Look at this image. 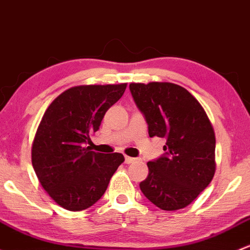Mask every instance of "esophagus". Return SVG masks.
<instances>
[{"label":"esophagus","instance_id":"1","mask_svg":"<svg viewBox=\"0 0 250 250\" xmlns=\"http://www.w3.org/2000/svg\"><path fill=\"white\" fill-rule=\"evenodd\" d=\"M135 160H136V158H133V157H128V156L125 157V164H130V163H134Z\"/></svg>","mask_w":250,"mask_h":250}]
</instances>
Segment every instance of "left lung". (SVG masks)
Wrapping results in <instances>:
<instances>
[{"instance_id":"1","label":"left lung","mask_w":250,"mask_h":250,"mask_svg":"<svg viewBox=\"0 0 250 250\" xmlns=\"http://www.w3.org/2000/svg\"><path fill=\"white\" fill-rule=\"evenodd\" d=\"M129 90L145 116L148 135L167 139L165 153L147 163L141 191L164 211L185 208L214 176L213 127L201 104L182 86L133 83Z\"/></svg>"}]
</instances>
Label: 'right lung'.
Returning a JSON list of instances; mask_svg holds the SVG:
<instances>
[{"label": "right lung", "mask_w": 250, "mask_h": 250, "mask_svg": "<svg viewBox=\"0 0 250 250\" xmlns=\"http://www.w3.org/2000/svg\"><path fill=\"white\" fill-rule=\"evenodd\" d=\"M125 87L127 83L75 86L44 112L32 144V165L42 187L68 211L96 204L125 162L123 154L97 153L85 145Z\"/></svg>", "instance_id": "obj_1"}]
</instances>
